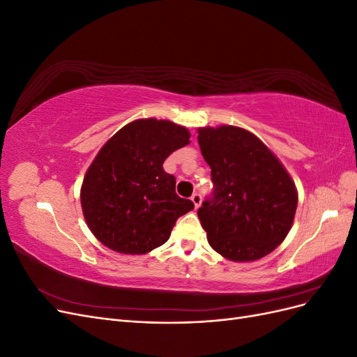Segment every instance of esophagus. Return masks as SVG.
Listing matches in <instances>:
<instances>
[{"label": "esophagus", "mask_w": 357, "mask_h": 357, "mask_svg": "<svg viewBox=\"0 0 357 357\" xmlns=\"http://www.w3.org/2000/svg\"><path fill=\"white\" fill-rule=\"evenodd\" d=\"M192 202H193V205H195V208H198L199 207V205H201V201H202V197H201V193H193V195H192Z\"/></svg>", "instance_id": "obj_1"}]
</instances>
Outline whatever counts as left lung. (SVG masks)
<instances>
[{
  "label": "left lung",
  "instance_id": "8db88e82",
  "mask_svg": "<svg viewBox=\"0 0 357 357\" xmlns=\"http://www.w3.org/2000/svg\"><path fill=\"white\" fill-rule=\"evenodd\" d=\"M198 134L214 185L198 208L210 245L235 262L271 253L294 223L295 183L271 150L245 129L223 125L201 128Z\"/></svg>",
  "mask_w": 357,
  "mask_h": 357
}]
</instances>
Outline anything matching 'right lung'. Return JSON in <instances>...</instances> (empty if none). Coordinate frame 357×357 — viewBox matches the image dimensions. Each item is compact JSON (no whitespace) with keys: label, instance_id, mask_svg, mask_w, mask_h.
Segmentation results:
<instances>
[{"label":"right lung","instance_id":"right-lung-1","mask_svg":"<svg viewBox=\"0 0 357 357\" xmlns=\"http://www.w3.org/2000/svg\"><path fill=\"white\" fill-rule=\"evenodd\" d=\"M185 126L156 119L128 123L104 144L83 178L86 223L104 245L144 255L168 241L180 215L193 210L176 193L165 159L189 144Z\"/></svg>","mask_w":357,"mask_h":357}]
</instances>
